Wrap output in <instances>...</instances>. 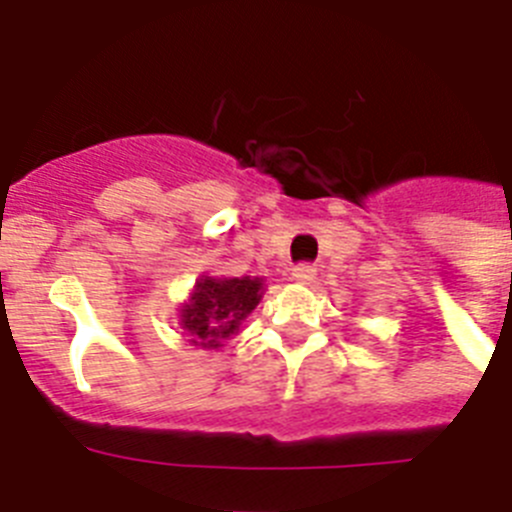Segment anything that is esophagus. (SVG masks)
Returning <instances> with one entry per match:
<instances>
[{
	"label": "esophagus",
	"instance_id": "obj_1",
	"mask_svg": "<svg viewBox=\"0 0 512 512\" xmlns=\"http://www.w3.org/2000/svg\"><path fill=\"white\" fill-rule=\"evenodd\" d=\"M315 266L312 264H297L295 269H292V279H295V282H300V284H310V282H315Z\"/></svg>",
	"mask_w": 512,
	"mask_h": 512
}]
</instances>
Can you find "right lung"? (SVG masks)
<instances>
[{
  "label": "right lung",
  "mask_w": 512,
  "mask_h": 512,
  "mask_svg": "<svg viewBox=\"0 0 512 512\" xmlns=\"http://www.w3.org/2000/svg\"><path fill=\"white\" fill-rule=\"evenodd\" d=\"M264 279L259 277H202L179 310L189 343L220 348L238 333L243 320L261 302Z\"/></svg>",
  "instance_id": "1"
}]
</instances>
